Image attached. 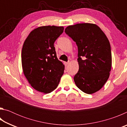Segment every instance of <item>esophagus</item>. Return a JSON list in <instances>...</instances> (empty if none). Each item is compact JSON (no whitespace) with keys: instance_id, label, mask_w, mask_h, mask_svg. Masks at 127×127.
<instances>
[{"instance_id":"1","label":"esophagus","mask_w":127,"mask_h":127,"mask_svg":"<svg viewBox=\"0 0 127 127\" xmlns=\"http://www.w3.org/2000/svg\"><path fill=\"white\" fill-rule=\"evenodd\" d=\"M64 64H65V66H66V65H68L69 64V62H65V63H64Z\"/></svg>"}]
</instances>
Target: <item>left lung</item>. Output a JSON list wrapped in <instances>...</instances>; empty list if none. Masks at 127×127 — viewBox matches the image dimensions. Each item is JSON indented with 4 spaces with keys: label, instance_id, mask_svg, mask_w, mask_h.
I'll use <instances>...</instances> for the list:
<instances>
[{
    "label": "left lung",
    "instance_id": "obj_1",
    "mask_svg": "<svg viewBox=\"0 0 127 127\" xmlns=\"http://www.w3.org/2000/svg\"><path fill=\"white\" fill-rule=\"evenodd\" d=\"M65 32L78 47L79 70L74 77L77 87L87 94L99 91L108 79L111 68L108 38L100 28L93 23L69 26Z\"/></svg>",
    "mask_w": 127,
    "mask_h": 127
}]
</instances>
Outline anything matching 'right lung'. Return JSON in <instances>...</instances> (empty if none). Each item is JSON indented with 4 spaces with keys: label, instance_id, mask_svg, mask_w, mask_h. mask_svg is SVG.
Wrapping results in <instances>:
<instances>
[{
    "label": "right lung",
    "instance_id": "right-lung-1",
    "mask_svg": "<svg viewBox=\"0 0 127 127\" xmlns=\"http://www.w3.org/2000/svg\"><path fill=\"white\" fill-rule=\"evenodd\" d=\"M64 27H39L32 30L23 43L21 57L23 72L32 87L44 94L54 91L63 76L64 65L57 58L54 44Z\"/></svg>",
    "mask_w": 127,
    "mask_h": 127
}]
</instances>
